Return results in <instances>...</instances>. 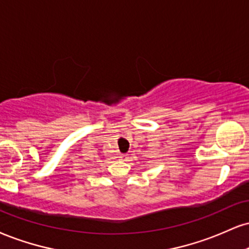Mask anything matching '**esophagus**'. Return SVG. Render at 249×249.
<instances>
[{"label":"esophagus","instance_id":"obj_1","mask_svg":"<svg viewBox=\"0 0 249 249\" xmlns=\"http://www.w3.org/2000/svg\"><path fill=\"white\" fill-rule=\"evenodd\" d=\"M119 158H121V160H123V161H126L128 157H127V154H122Z\"/></svg>","mask_w":249,"mask_h":249}]
</instances>
